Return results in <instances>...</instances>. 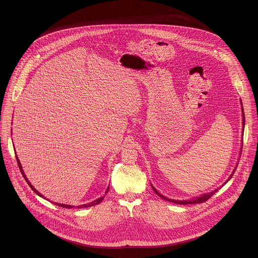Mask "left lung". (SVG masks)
<instances>
[{
	"label": "left lung",
	"instance_id": "8db88e82",
	"mask_svg": "<svg viewBox=\"0 0 258 258\" xmlns=\"http://www.w3.org/2000/svg\"><path fill=\"white\" fill-rule=\"evenodd\" d=\"M242 112H243V125L245 124V117H244V111H243V107H242ZM237 168V167H236ZM236 168L234 169V171H233V173L231 174V176L229 177V179H231V177L233 176V174L235 173V171H236ZM228 179V180H229ZM228 180L226 181V182H228ZM225 182V183H226ZM224 183V185H225ZM223 187V186H222ZM220 187V188H222ZM220 188H218V189H220ZM152 189L154 190V192L159 196V197H161V198H163L164 200H167V201H169V202H173V203H176V204H194V203H203V202H205V201H207L209 198H211V196L213 195V194H215L217 191H218V189H216V190H214V191H212V192H210L209 194H204L203 196H201V197H198V198H196V199H194V200H191V201H176V200H171V199H168V198H166V197H164V196H162L161 194H159L158 193V191L152 186Z\"/></svg>",
	"mask_w": 258,
	"mask_h": 258
}]
</instances>
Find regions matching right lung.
<instances>
[{"instance_id": "add662e5", "label": "right lung", "mask_w": 258, "mask_h": 258, "mask_svg": "<svg viewBox=\"0 0 258 258\" xmlns=\"http://www.w3.org/2000/svg\"><path fill=\"white\" fill-rule=\"evenodd\" d=\"M16 159H17V163H18V166H19V169H20V171H21V173H22V175H23V177L26 179V181H27V183H28V186L34 191V193H36L38 194L39 196H41V197H43L38 191H36L33 187H32V185L31 183L27 180V178L25 177V174H24V172H23V170H22V167H21V164H20V161H19V159L16 157ZM108 190H109V187H108V189L106 190V192H105V194H107L108 193ZM104 199V197H101V198H99V199H97V200H95V201H93V202H91V203H89V204H84V205H80V206H77L78 208H86V207H91V206H94V205H97V204H99L102 200ZM56 205H58V206H61V207H63V208H71V207H73V206H70V205H65V204H59V203H55Z\"/></svg>"}]
</instances>
